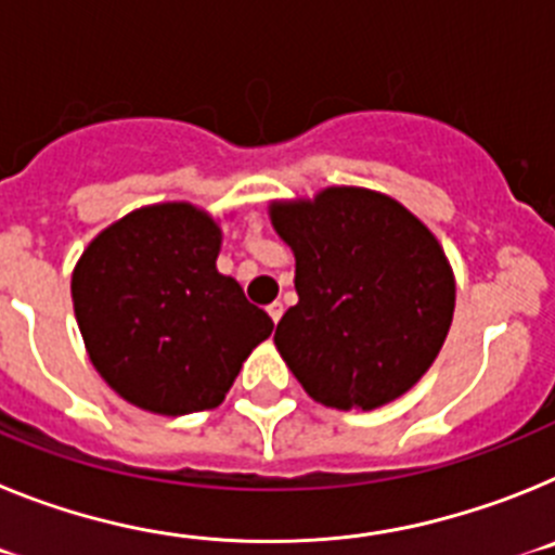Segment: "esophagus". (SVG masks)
Wrapping results in <instances>:
<instances>
[{
    "instance_id": "obj_1",
    "label": "esophagus",
    "mask_w": 555,
    "mask_h": 555,
    "mask_svg": "<svg viewBox=\"0 0 555 555\" xmlns=\"http://www.w3.org/2000/svg\"><path fill=\"white\" fill-rule=\"evenodd\" d=\"M267 311H269V317H272L274 325H278V322H281V317H283V306H281V302H272V306H269Z\"/></svg>"
}]
</instances>
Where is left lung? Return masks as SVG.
<instances>
[{"label": "left lung", "mask_w": 555, "mask_h": 555, "mask_svg": "<svg viewBox=\"0 0 555 555\" xmlns=\"http://www.w3.org/2000/svg\"><path fill=\"white\" fill-rule=\"evenodd\" d=\"M269 217L294 253L300 297L274 345L302 389L338 411L405 395L453 322V269L436 235L397 199L352 185L272 203Z\"/></svg>", "instance_id": "obj_1"}]
</instances>
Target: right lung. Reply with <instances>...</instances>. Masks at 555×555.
<instances>
[{
    "mask_svg": "<svg viewBox=\"0 0 555 555\" xmlns=\"http://www.w3.org/2000/svg\"><path fill=\"white\" fill-rule=\"evenodd\" d=\"M222 230L189 203L132 210L72 274L88 358L127 403L180 416L217 409L274 322L219 274Z\"/></svg>",
    "mask_w": 555,
    "mask_h": 555,
    "instance_id": "1",
    "label": "right lung"
}]
</instances>
